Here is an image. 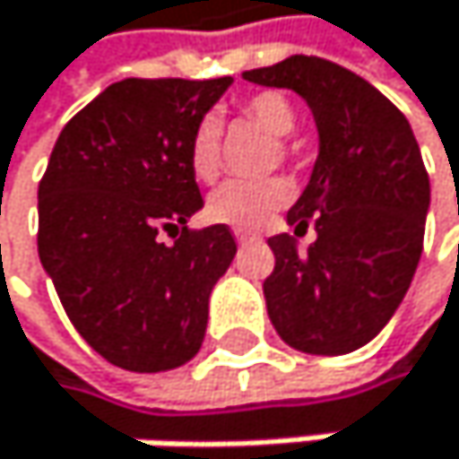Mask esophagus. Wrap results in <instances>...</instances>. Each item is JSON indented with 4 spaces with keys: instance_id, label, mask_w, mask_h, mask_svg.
Wrapping results in <instances>:
<instances>
[{
    "instance_id": "obj_1",
    "label": "esophagus",
    "mask_w": 459,
    "mask_h": 459,
    "mask_svg": "<svg viewBox=\"0 0 459 459\" xmlns=\"http://www.w3.org/2000/svg\"><path fill=\"white\" fill-rule=\"evenodd\" d=\"M234 237H237L239 245H253V242H258V237H255V234H247V231H237Z\"/></svg>"
}]
</instances>
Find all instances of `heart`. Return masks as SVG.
Wrapping results in <instances>:
<instances>
[{"instance_id": "1", "label": "heart", "mask_w": 459, "mask_h": 459, "mask_svg": "<svg viewBox=\"0 0 459 459\" xmlns=\"http://www.w3.org/2000/svg\"><path fill=\"white\" fill-rule=\"evenodd\" d=\"M242 112L258 126L283 140L294 132V109L281 93H255L242 104ZM189 170L201 181H212L220 170V129L212 117H204L189 137ZM291 198V186L283 178L264 181H225L206 201V217L212 222L231 225L237 231H255L270 222Z\"/></svg>"}]
</instances>
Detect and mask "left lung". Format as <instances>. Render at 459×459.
Segmentation results:
<instances>
[{
  "label": "left lung",
  "mask_w": 459,
  "mask_h": 459,
  "mask_svg": "<svg viewBox=\"0 0 459 459\" xmlns=\"http://www.w3.org/2000/svg\"><path fill=\"white\" fill-rule=\"evenodd\" d=\"M242 79L297 93L319 134L311 178L286 214L294 236L314 224L317 242L299 254L289 234L267 239V314L289 347L347 355L388 325L416 275L429 212L419 143L377 87L322 57L294 55Z\"/></svg>",
  "instance_id": "1"
}]
</instances>
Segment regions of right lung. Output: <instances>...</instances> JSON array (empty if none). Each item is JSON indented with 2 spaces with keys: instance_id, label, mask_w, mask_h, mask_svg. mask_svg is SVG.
I'll use <instances>...</instances> for the list:
<instances>
[{
  "instance_id": "obj_1",
  "label": "right lung",
  "mask_w": 459,
  "mask_h": 459,
  "mask_svg": "<svg viewBox=\"0 0 459 459\" xmlns=\"http://www.w3.org/2000/svg\"><path fill=\"white\" fill-rule=\"evenodd\" d=\"M231 84L115 82L68 120L48 156L38 255L79 336L112 366L168 372L204 344L209 297L237 242L228 225L186 228L204 209L189 137Z\"/></svg>"
}]
</instances>
